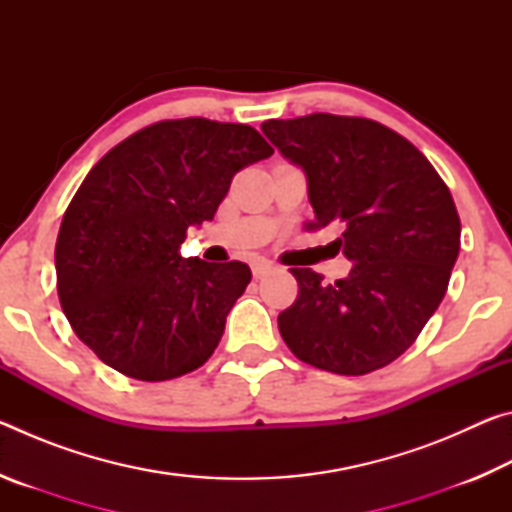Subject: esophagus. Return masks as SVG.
I'll return each instance as SVG.
<instances>
[{"mask_svg":"<svg viewBox=\"0 0 512 512\" xmlns=\"http://www.w3.org/2000/svg\"><path fill=\"white\" fill-rule=\"evenodd\" d=\"M250 268H253V275L257 277H264V275H268L273 271V262H268V259H264V257H259V259H255L253 264H250Z\"/></svg>","mask_w":512,"mask_h":512,"instance_id":"34e87169","label":"esophagus"}]
</instances>
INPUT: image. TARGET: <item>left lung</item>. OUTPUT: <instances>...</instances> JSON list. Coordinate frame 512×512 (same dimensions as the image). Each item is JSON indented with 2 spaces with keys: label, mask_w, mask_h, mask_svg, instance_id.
<instances>
[{
  "label": "left lung",
  "mask_w": 512,
  "mask_h": 512,
  "mask_svg": "<svg viewBox=\"0 0 512 512\" xmlns=\"http://www.w3.org/2000/svg\"><path fill=\"white\" fill-rule=\"evenodd\" d=\"M262 131L305 171L314 221L341 228L354 264L323 284L291 268L298 298L277 316L300 361L336 375H366L406 352L443 300L461 248L454 198L431 162L391 128L316 112L268 119Z\"/></svg>",
  "instance_id": "8db88e82"
}]
</instances>
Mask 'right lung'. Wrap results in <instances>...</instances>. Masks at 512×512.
<instances>
[{
	"instance_id": "obj_1",
	"label": "right lung",
	"mask_w": 512,
	"mask_h": 512,
	"mask_svg": "<svg viewBox=\"0 0 512 512\" xmlns=\"http://www.w3.org/2000/svg\"><path fill=\"white\" fill-rule=\"evenodd\" d=\"M271 153L253 126L187 117L94 164L60 223L56 277L69 325L106 366L164 381L212 357L253 275L244 262L185 259L180 244L214 219L232 176Z\"/></svg>"
}]
</instances>
